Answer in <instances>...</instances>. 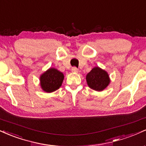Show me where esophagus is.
<instances>
[{
	"mask_svg": "<svg viewBox=\"0 0 146 146\" xmlns=\"http://www.w3.org/2000/svg\"><path fill=\"white\" fill-rule=\"evenodd\" d=\"M72 72H74V73H78V70L76 68H75V67H74V68H72Z\"/></svg>",
	"mask_w": 146,
	"mask_h": 146,
	"instance_id": "esophagus-1",
	"label": "esophagus"
}]
</instances>
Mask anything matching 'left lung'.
I'll use <instances>...</instances> for the list:
<instances>
[{
	"mask_svg": "<svg viewBox=\"0 0 146 146\" xmlns=\"http://www.w3.org/2000/svg\"><path fill=\"white\" fill-rule=\"evenodd\" d=\"M86 80L87 85L92 90L97 92H102L109 85L111 79L109 74L99 67H94L87 74Z\"/></svg>",
	"mask_w": 146,
	"mask_h": 146,
	"instance_id": "1",
	"label": "left lung"
}]
</instances>
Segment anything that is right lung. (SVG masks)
<instances>
[{
  "label": "right lung",
  "instance_id": "add662e5",
  "mask_svg": "<svg viewBox=\"0 0 146 146\" xmlns=\"http://www.w3.org/2000/svg\"><path fill=\"white\" fill-rule=\"evenodd\" d=\"M64 79L62 72L54 68H50L39 77L40 86L44 92L52 93L61 86Z\"/></svg>",
  "mask_w": 146,
  "mask_h": 146
}]
</instances>
